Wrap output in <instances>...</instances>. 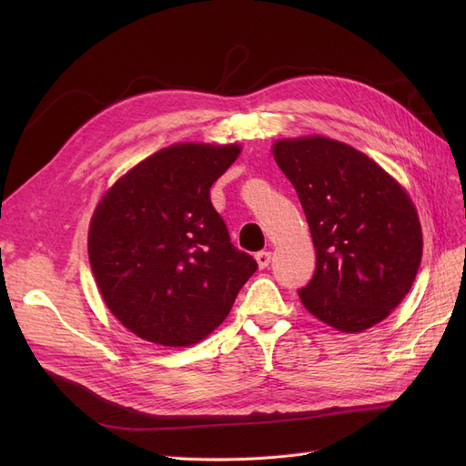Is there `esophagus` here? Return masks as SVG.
I'll return each mask as SVG.
<instances>
[{"label":"esophagus","instance_id":"34e87169","mask_svg":"<svg viewBox=\"0 0 466 466\" xmlns=\"http://www.w3.org/2000/svg\"><path fill=\"white\" fill-rule=\"evenodd\" d=\"M255 258H257V262H258L260 268H268V264L272 262V253H270V251H258V253L255 255Z\"/></svg>","mask_w":466,"mask_h":466}]
</instances>
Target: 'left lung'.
<instances>
[{"instance_id": "obj_1", "label": "left lung", "mask_w": 466, "mask_h": 466, "mask_svg": "<svg viewBox=\"0 0 466 466\" xmlns=\"http://www.w3.org/2000/svg\"><path fill=\"white\" fill-rule=\"evenodd\" d=\"M274 157L315 246V274L299 289L304 308L341 332L383 321L421 264V225L406 190L374 160L329 137L279 139Z\"/></svg>"}]
</instances>
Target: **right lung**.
<instances>
[{"label": "right lung", "mask_w": 466, "mask_h": 466, "mask_svg": "<svg viewBox=\"0 0 466 466\" xmlns=\"http://www.w3.org/2000/svg\"><path fill=\"white\" fill-rule=\"evenodd\" d=\"M238 155V145L166 147L97 204L88 232L92 274L111 313L139 338L196 344L227 319L257 272L209 198Z\"/></svg>", "instance_id": "add662e5"}]
</instances>
